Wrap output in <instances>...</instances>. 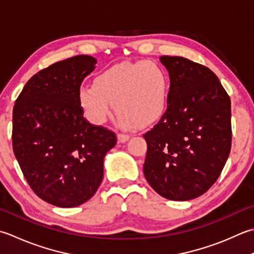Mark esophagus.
<instances>
[{
    "label": "esophagus",
    "instance_id": "34e87169",
    "mask_svg": "<svg viewBox=\"0 0 254 254\" xmlns=\"http://www.w3.org/2000/svg\"><path fill=\"white\" fill-rule=\"evenodd\" d=\"M128 138H130V135H128V134H124V133H119L118 134V140H119V142H121V143H124V142H127Z\"/></svg>",
    "mask_w": 254,
    "mask_h": 254
}]
</instances>
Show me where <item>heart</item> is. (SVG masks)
<instances>
[{"instance_id": "obj_1", "label": "heart", "mask_w": 254, "mask_h": 254, "mask_svg": "<svg viewBox=\"0 0 254 254\" xmlns=\"http://www.w3.org/2000/svg\"><path fill=\"white\" fill-rule=\"evenodd\" d=\"M171 80L161 64L147 61L124 62L97 74L93 86H81L78 102L87 118L103 124L118 112L117 123L124 128L148 127L160 121L170 100Z\"/></svg>"}]
</instances>
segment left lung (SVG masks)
Returning <instances> with one entry per match:
<instances>
[{
	"mask_svg": "<svg viewBox=\"0 0 254 254\" xmlns=\"http://www.w3.org/2000/svg\"><path fill=\"white\" fill-rule=\"evenodd\" d=\"M170 73L167 110L145 134L144 176L171 200H190L216 183L231 148V101L209 68L161 56Z\"/></svg>",
	"mask_w": 254,
	"mask_h": 254,
	"instance_id": "1",
	"label": "left lung"
}]
</instances>
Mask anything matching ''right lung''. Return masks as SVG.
Listing matches in <instances>:
<instances>
[{
    "label": "right lung",
    "instance_id": "right-lung-1",
    "mask_svg": "<svg viewBox=\"0 0 254 254\" xmlns=\"http://www.w3.org/2000/svg\"><path fill=\"white\" fill-rule=\"evenodd\" d=\"M97 61L78 55L42 69L29 79L13 109L15 157L33 191L62 208L81 205L103 178V160L117 135L83 118L81 82Z\"/></svg>",
    "mask_w": 254,
    "mask_h": 254
}]
</instances>
